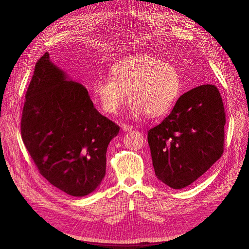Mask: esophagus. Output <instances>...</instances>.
I'll use <instances>...</instances> for the list:
<instances>
[{"mask_svg": "<svg viewBox=\"0 0 249 249\" xmlns=\"http://www.w3.org/2000/svg\"><path fill=\"white\" fill-rule=\"evenodd\" d=\"M122 127H123V130H124V131H125V132L132 131V130L134 129L133 125H130V124H123V125H122Z\"/></svg>", "mask_w": 249, "mask_h": 249, "instance_id": "esophagus-1", "label": "esophagus"}]
</instances>
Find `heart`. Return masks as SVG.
<instances>
[{
  "label": "heart",
  "instance_id": "1",
  "mask_svg": "<svg viewBox=\"0 0 249 249\" xmlns=\"http://www.w3.org/2000/svg\"><path fill=\"white\" fill-rule=\"evenodd\" d=\"M180 76L177 67L161 59L139 54L124 58L111 67L110 77L92 83L93 99L106 114H116L126 99L133 101V116L159 117L178 99Z\"/></svg>",
  "mask_w": 249,
  "mask_h": 249
}]
</instances>
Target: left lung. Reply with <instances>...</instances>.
I'll list each match as a JSON object with an SVG mask.
<instances>
[{
    "mask_svg": "<svg viewBox=\"0 0 249 249\" xmlns=\"http://www.w3.org/2000/svg\"><path fill=\"white\" fill-rule=\"evenodd\" d=\"M225 113L219 90L200 85L178 97L170 114L147 132L156 177L182 189L223 154Z\"/></svg>",
    "mask_w": 249,
    "mask_h": 249,
    "instance_id": "1",
    "label": "left lung"
}]
</instances>
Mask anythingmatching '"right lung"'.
<instances>
[{"mask_svg": "<svg viewBox=\"0 0 249 249\" xmlns=\"http://www.w3.org/2000/svg\"><path fill=\"white\" fill-rule=\"evenodd\" d=\"M20 132L40 175L72 196L93 192L106 175V153L119 126L93 107L87 89L67 80L46 53L26 92Z\"/></svg>", "mask_w": 249, "mask_h": 249, "instance_id": "obj_1", "label": "right lung"}]
</instances>
